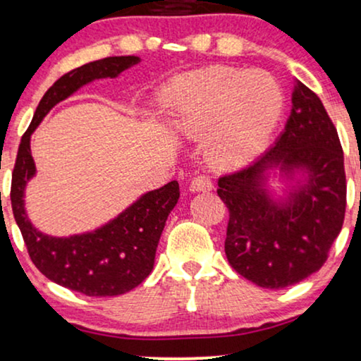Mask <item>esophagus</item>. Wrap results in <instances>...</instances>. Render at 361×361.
I'll return each instance as SVG.
<instances>
[{
    "label": "esophagus",
    "mask_w": 361,
    "mask_h": 361,
    "mask_svg": "<svg viewBox=\"0 0 361 361\" xmlns=\"http://www.w3.org/2000/svg\"><path fill=\"white\" fill-rule=\"evenodd\" d=\"M189 189H190V192H207V190H212L214 188H212L211 179H207V177H204V176H199V177H195V179H192V182H190Z\"/></svg>",
    "instance_id": "34e87169"
}]
</instances>
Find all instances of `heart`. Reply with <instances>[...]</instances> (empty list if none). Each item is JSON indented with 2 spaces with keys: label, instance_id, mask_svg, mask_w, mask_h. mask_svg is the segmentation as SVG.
Listing matches in <instances>:
<instances>
[{
  "label": "heart",
  "instance_id": "obj_1",
  "mask_svg": "<svg viewBox=\"0 0 361 361\" xmlns=\"http://www.w3.org/2000/svg\"><path fill=\"white\" fill-rule=\"evenodd\" d=\"M283 102L281 87L269 73L216 65L173 78L159 104L173 130L204 135L212 166L239 169L266 145Z\"/></svg>",
  "mask_w": 361,
  "mask_h": 361
}]
</instances>
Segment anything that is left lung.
Listing matches in <instances>:
<instances>
[{
	"label": "left lung",
	"instance_id": "8db88e82",
	"mask_svg": "<svg viewBox=\"0 0 361 361\" xmlns=\"http://www.w3.org/2000/svg\"><path fill=\"white\" fill-rule=\"evenodd\" d=\"M291 114L273 147L217 180L229 209V264L261 288L291 286L317 273L340 234L346 207L343 150L317 93L295 80ZM283 184L278 193L270 185Z\"/></svg>",
	"mask_w": 361,
	"mask_h": 361
}]
</instances>
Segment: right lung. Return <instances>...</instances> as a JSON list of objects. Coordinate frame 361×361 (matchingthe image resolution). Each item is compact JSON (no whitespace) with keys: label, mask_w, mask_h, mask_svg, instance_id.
I'll return each mask as SVG.
<instances>
[{"label":"right lung","mask_w":361,"mask_h":361,"mask_svg":"<svg viewBox=\"0 0 361 361\" xmlns=\"http://www.w3.org/2000/svg\"><path fill=\"white\" fill-rule=\"evenodd\" d=\"M139 56H109L75 68L48 88L21 137L11 179V207L33 264L53 283L87 296H118L144 281L154 269L155 251L169 214L179 201V182L149 190L114 219L87 233L50 235L26 214L25 190L37 176L30 140L47 114L75 92L100 78H115Z\"/></svg>","instance_id":"add662e5"}]
</instances>
